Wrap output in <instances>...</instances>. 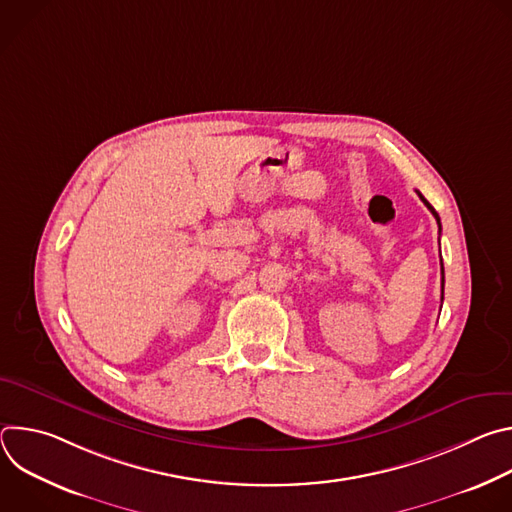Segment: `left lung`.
<instances>
[{"label": "left lung", "mask_w": 512, "mask_h": 512, "mask_svg": "<svg viewBox=\"0 0 512 512\" xmlns=\"http://www.w3.org/2000/svg\"><path fill=\"white\" fill-rule=\"evenodd\" d=\"M417 194H419V198L423 200V204H425V206H427V208L431 210V214L435 216V221H437V225H440V214H437V212H435V208H433V206H431V204H429V202H427V200L423 198V194H421V192H417ZM440 231H442V225H440ZM442 300H444V263H442Z\"/></svg>", "instance_id": "obj_1"}]
</instances>
